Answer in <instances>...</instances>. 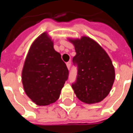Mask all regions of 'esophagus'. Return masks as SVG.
Segmentation results:
<instances>
[{
    "label": "esophagus",
    "instance_id": "obj_1",
    "mask_svg": "<svg viewBox=\"0 0 133 133\" xmlns=\"http://www.w3.org/2000/svg\"><path fill=\"white\" fill-rule=\"evenodd\" d=\"M66 65L68 67V68L70 69V65H71V62L70 61H68V62L66 63Z\"/></svg>",
    "mask_w": 133,
    "mask_h": 133
}]
</instances>
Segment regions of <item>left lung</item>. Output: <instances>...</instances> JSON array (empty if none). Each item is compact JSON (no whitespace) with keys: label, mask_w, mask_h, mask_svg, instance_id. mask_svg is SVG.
<instances>
[{"label":"left lung","mask_w":133,"mask_h":133,"mask_svg":"<svg viewBox=\"0 0 133 133\" xmlns=\"http://www.w3.org/2000/svg\"><path fill=\"white\" fill-rule=\"evenodd\" d=\"M70 42L76 52L73 64L77 66V79L72 88L84 103L100 102L109 94L115 78L111 59L96 41L87 36Z\"/></svg>","instance_id":"1"}]
</instances>
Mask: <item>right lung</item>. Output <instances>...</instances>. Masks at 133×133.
<instances>
[{
  "label": "right lung",
  "mask_w": 133,
  "mask_h": 133,
  "mask_svg": "<svg viewBox=\"0 0 133 133\" xmlns=\"http://www.w3.org/2000/svg\"><path fill=\"white\" fill-rule=\"evenodd\" d=\"M69 71L61 56L53 48L45 32L30 48L22 71L26 95L38 105H48L59 98Z\"/></svg>",
  "instance_id": "add662e5"
}]
</instances>
